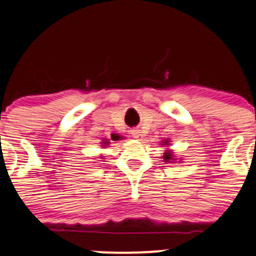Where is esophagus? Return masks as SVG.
Here are the masks:
<instances>
[{
	"label": "esophagus",
	"mask_w": 256,
	"mask_h": 256,
	"mask_svg": "<svg viewBox=\"0 0 256 256\" xmlns=\"http://www.w3.org/2000/svg\"><path fill=\"white\" fill-rule=\"evenodd\" d=\"M130 134L134 139H136V140H142V139H143V134H142L140 129H133V130L130 132Z\"/></svg>",
	"instance_id": "obj_1"
}]
</instances>
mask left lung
<instances>
[{
	"instance_id": "obj_1",
	"label": "left lung",
	"mask_w": 256,
	"mask_h": 256,
	"mask_svg": "<svg viewBox=\"0 0 256 256\" xmlns=\"http://www.w3.org/2000/svg\"><path fill=\"white\" fill-rule=\"evenodd\" d=\"M168 140H165V142H162V146H168ZM164 162H171V160H174V155H172V152H170V150H166V152H164Z\"/></svg>"
}]
</instances>
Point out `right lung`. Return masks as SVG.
Wrapping results in <instances>:
<instances>
[{"label":"right lung","instance_id":"1","mask_svg":"<svg viewBox=\"0 0 256 256\" xmlns=\"http://www.w3.org/2000/svg\"><path fill=\"white\" fill-rule=\"evenodd\" d=\"M113 140H120V136H113ZM107 144H110V142H104V146H107Z\"/></svg>","mask_w":256,"mask_h":256}]
</instances>
